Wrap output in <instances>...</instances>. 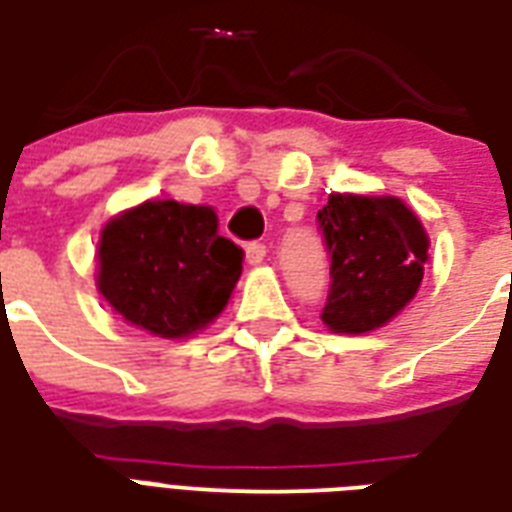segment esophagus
Returning a JSON list of instances; mask_svg holds the SVG:
<instances>
[{
    "label": "esophagus",
    "instance_id": "1",
    "mask_svg": "<svg viewBox=\"0 0 512 512\" xmlns=\"http://www.w3.org/2000/svg\"><path fill=\"white\" fill-rule=\"evenodd\" d=\"M264 256H267V245L264 242H248L245 245V259H248V264H261Z\"/></svg>",
    "mask_w": 512,
    "mask_h": 512
}]
</instances>
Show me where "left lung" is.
I'll return each instance as SVG.
<instances>
[{"label": "left lung", "mask_w": 512, "mask_h": 512, "mask_svg": "<svg viewBox=\"0 0 512 512\" xmlns=\"http://www.w3.org/2000/svg\"><path fill=\"white\" fill-rule=\"evenodd\" d=\"M318 229L332 256L321 313L332 332H372L416 297L429 237L402 199L332 194L318 210Z\"/></svg>", "instance_id": "1"}]
</instances>
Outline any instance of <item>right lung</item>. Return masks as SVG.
<instances>
[{
  "label": "right lung",
  "mask_w": 512,
  "mask_h": 512,
  "mask_svg": "<svg viewBox=\"0 0 512 512\" xmlns=\"http://www.w3.org/2000/svg\"><path fill=\"white\" fill-rule=\"evenodd\" d=\"M242 248L207 205L142 202L107 221L96 286L132 326L167 340L205 329L232 297Z\"/></svg>",
  "instance_id": "right-lung-1"
}]
</instances>
